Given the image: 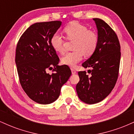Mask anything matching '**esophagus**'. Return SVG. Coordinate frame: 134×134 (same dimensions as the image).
Masks as SVG:
<instances>
[{
	"label": "esophagus",
	"mask_w": 134,
	"mask_h": 134,
	"mask_svg": "<svg viewBox=\"0 0 134 134\" xmlns=\"http://www.w3.org/2000/svg\"><path fill=\"white\" fill-rule=\"evenodd\" d=\"M71 71H72V74H76V70L74 69H71Z\"/></svg>",
	"instance_id": "esophagus-1"
}]
</instances>
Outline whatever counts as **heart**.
<instances>
[{"instance_id":"1","label":"heart","mask_w":134,"mask_h":134,"mask_svg":"<svg viewBox=\"0 0 134 134\" xmlns=\"http://www.w3.org/2000/svg\"><path fill=\"white\" fill-rule=\"evenodd\" d=\"M67 37L75 40L73 45L74 51L65 53L61 58L64 65L75 67L82 59L83 55L90 57L96 51L99 41L96 32L89 30L86 26L78 22H72L64 29ZM50 43L55 52L62 53L64 52V39L58 32L52 35Z\"/></svg>"}]
</instances>
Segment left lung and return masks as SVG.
<instances>
[{
    "label": "left lung",
    "mask_w": 134,
    "mask_h": 134,
    "mask_svg": "<svg viewBox=\"0 0 134 134\" xmlns=\"http://www.w3.org/2000/svg\"><path fill=\"white\" fill-rule=\"evenodd\" d=\"M99 41L96 51L82 64L91 68L78 72L80 81L76 85L78 97L85 103L93 104L103 100L115 87L120 62V45L115 31L103 20L93 18Z\"/></svg>",
    "instance_id": "8db88e82"
}]
</instances>
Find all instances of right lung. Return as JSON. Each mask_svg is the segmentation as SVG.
<instances>
[{
    "label": "right lung",
    "mask_w": 134,
    "mask_h": 134,
    "mask_svg": "<svg viewBox=\"0 0 134 134\" xmlns=\"http://www.w3.org/2000/svg\"><path fill=\"white\" fill-rule=\"evenodd\" d=\"M59 21L36 23L20 38L15 62L19 82L32 100L39 104L52 103L57 99L63 84L71 75L69 66H59V58L50 40L60 27ZM53 69L52 75L48 70Z\"/></svg>",
    "instance_id": "add662e5"
}]
</instances>
